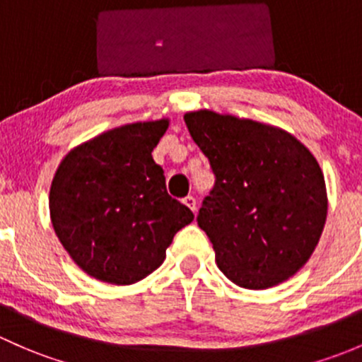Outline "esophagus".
I'll return each mask as SVG.
<instances>
[{"instance_id": "1", "label": "esophagus", "mask_w": 362, "mask_h": 362, "mask_svg": "<svg viewBox=\"0 0 362 362\" xmlns=\"http://www.w3.org/2000/svg\"><path fill=\"white\" fill-rule=\"evenodd\" d=\"M182 204H185L186 207H189V209H192L193 212L197 211V200H195V197H192V195L185 197V199H182Z\"/></svg>"}]
</instances>
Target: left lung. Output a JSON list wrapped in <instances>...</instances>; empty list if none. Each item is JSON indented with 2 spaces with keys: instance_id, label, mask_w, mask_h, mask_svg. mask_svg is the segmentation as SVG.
<instances>
[{
  "instance_id": "8db88e82",
  "label": "left lung",
  "mask_w": 362,
  "mask_h": 362,
  "mask_svg": "<svg viewBox=\"0 0 362 362\" xmlns=\"http://www.w3.org/2000/svg\"><path fill=\"white\" fill-rule=\"evenodd\" d=\"M216 181L197 221L219 270L245 289L296 274L314 252L327 214L314 155L286 130L200 110L185 115Z\"/></svg>"
}]
</instances>
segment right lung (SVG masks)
Here are the masks:
<instances>
[{"mask_svg":"<svg viewBox=\"0 0 362 362\" xmlns=\"http://www.w3.org/2000/svg\"><path fill=\"white\" fill-rule=\"evenodd\" d=\"M169 120L107 130L62 158L50 186V218L74 263L107 284L155 272L193 212L167 193L151 151Z\"/></svg>","mask_w":362,"mask_h":362,"instance_id":"1","label":"right lung"}]
</instances>
